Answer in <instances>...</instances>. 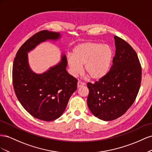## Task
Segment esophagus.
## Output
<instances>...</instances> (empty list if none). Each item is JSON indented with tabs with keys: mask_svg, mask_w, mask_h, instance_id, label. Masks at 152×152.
<instances>
[{
	"mask_svg": "<svg viewBox=\"0 0 152 152\" xmlns=\"http://www.w3.org/2000/svg\"><path fill=\"white\" fill-rule=\"evenodd\" d=\"M84 85H85L84 83H82V82H81V81H78L77 84V87L80 88V87H81V86H83Z\"/></svg>",
	"mask_w": 152,
	"mask_h": 152,
	"instance_id": "1",
	"label": "esophagus"
}]
</instances>
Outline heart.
<instances>
[{
  "label": "heart",
  "mask_w": 152,
  "mask_h": 152,
  "mask_svg": "<svg viewBox=\"0 0 152 152\" xmlns=\"http://www.w3.org/2000/svg\"><path fill=\"white\" fill-rule=\"evenodd\" d=\"M113 55L111 48L101 42L80 43L74 48L72 55L67 57L69 72L72 76H76L81 72L83 65L84 71L91 79L99 80L109 71Z\"/></svg>",
  "instance_id": "1"
}]
</instances>
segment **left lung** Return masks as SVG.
<instances>
[{"label": "left lung", "instance_id": "1", "mask_svg": "<svg viewBox=\"0 0 152 152\" xmlns=\"http://www.w3.org/2000/svg\"><path fill=\"white\" fill-rule=\"evenodd\" d=\"M114 38L115 55L110 71L95 83H87L88 108L95 116L104 121L118 118L129 110L141 82L142 69L136 51L122 38Z\"/></svg>", "mask_w": 152, "mask_h": 152}]
</instances>
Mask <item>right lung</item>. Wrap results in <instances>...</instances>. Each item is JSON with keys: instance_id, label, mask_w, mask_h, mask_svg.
<instances>
[{"instance_id": "1", "label": "right lung", "mask_w": 152, "mask_h": 152, "mask_svg": "<svg viewBox=\"0 0 152 152\" xmlns=\"http://www.w3.org/2000/svg\"><path fill=\"white\" fill-rule=\"evenodd\" d=\"M60 37V33L46 30L35 34L20 48L12 66V83L18 101L32 116L46 122L63 114L77 89V80L67 72L64 54L58 64L36 74L29 66L28 53L42 42L57 41Z\"/></svg>"}]
</instances>
